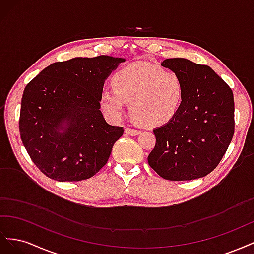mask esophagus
<instances>
[{
	"label": "esophagus",
	"instance_id": "34e87169",
	"mask_svg": "<svg viewBox=\"0 0 254 254\" xmlns=\"http://www.w3.org/2000/svg\"><path fill=\"white\" fill-rule=\"evenodd\" d=\"M125 133L128 134V135H137V134L141 133V131H140V130H135V129H131V128H126Z\"/></svg>",
	"mask_w": 254,
	"mask_h": 254
}]
</instances>
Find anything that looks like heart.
Listing matches in <instances>:
<instances>
[{"instance_id":"obj_1","label":"heart","mask_w":254,"mask_h":254,"mask_svg":"<svg viewBox=\"0 0 254 254\" xmlns=\"http://www.w3.org/2000/svg\"><path fill=\"white\" fill-rule=\"evenodd\" d=\"M113 88L99 95L103 111L120 120L129 103L131 118L142 126L157 128L171 123L182 109L186 86L179 75L149 64H132L113 76Z\"/></svg>"}]
</instances>
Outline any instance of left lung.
<instances>
[{"mask_svg": "<svg viewBox=\"0 0 254 254\" xmlns=\"http://www.w3.org/2000/svg\"><path fill=\"white\" fill-rule=\"evenodd\" d=\"M161 65L179 75L186 99L178 115L153 129L156 146L149 165L166 180H194L210 174L234 134V98L210 66L187 58H168Z\"/></svg>", "mask_w": 254, "mask_h": 254, "instance_id": "8db88e82", "label": "left lung"}]
</instances>
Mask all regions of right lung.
I'll list each match as a JSON object with an SVG mask.
<instances>
[{"instance_id":"obj_1","label":"right lung","mask_w":254,"mask_h":254,"mask_svg":"<svg viewBox=\"0 0 254 254\" xmlns=\"http://www.w3.org/2000/svg\"><path fill=\"white\" fill-rule=\"evenodd\" d=\"M126 59L75 57L47 66L24 89L20 135L36 166L56 181H81L107 163L124 129L99 105L105 80Z\"/></svg>"}]
</instances>
